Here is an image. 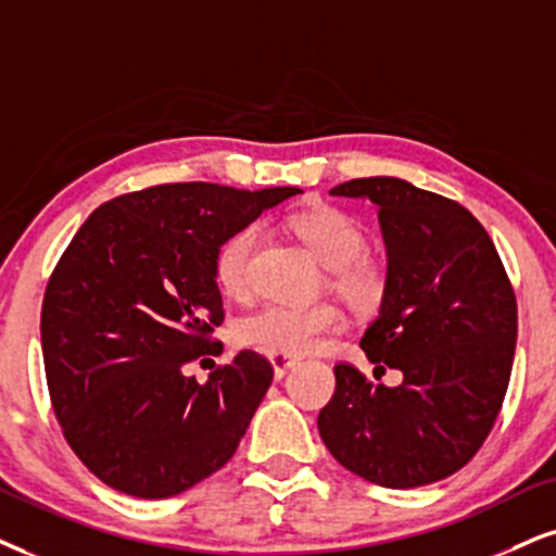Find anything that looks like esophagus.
<instances>
[{
    "label": "esophagus",
    "instance_id": "esophagus-1",
    "mask_svg": "<svg viewBox=\"0 0 556 556\" xmlns=\"http://www.w3.org/2000/svg\"><path fill=\"white\" fill-rule=\"evenodd\" d=\"M269 362L274 367V377L277 379H282L287 371L294 369L300 364L298 356H290V354H269Z\"/></svg>",
    "mask_w": 556,
    "mask_h": 556
}]
</instances>
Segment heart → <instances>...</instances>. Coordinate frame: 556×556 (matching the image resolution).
Segmentation results:
<instances>
[{"label":"heart","instance_id":"heart-1","mask_svg":"<svg viewBox=\"0 0 556 556\" xmlns=\"http://www.w3.org/2000/svg\"><path fill=\"white\" fill-rule=\"evenodd\" d=\"M290 230L311 249V254L330 269V285L359 311H375L388 290L384 264L364 251L367 233L354 217L339 207L315 205L290 217ZM258 241L256 226L230 233L215 251V282L228 298H245L251 287V256ZM341 313L333 302L290 305L271 302L249 315L238 328L245 346L266 354L300 356L318 349L328 333L341 328Z\"/></svg>","mask_w":556,"mask_h":556}]
</instances>
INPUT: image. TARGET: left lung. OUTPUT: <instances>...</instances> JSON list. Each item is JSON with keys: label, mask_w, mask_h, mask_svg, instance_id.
Returning <instances> with one entry per match:
<instances>
[{"label": "left lung", "mask_w": 556, "mask_h": 556, "mask_svg": "<svg viewBox=\"0 0 556 556\" xmlns=\"http://www.w3.org/2000/svg\"><path fill=\"white\" fill-rule=\"evenodd\" d=\"M330 194L377 205L388 290L362 349L377 369L403 371V384H371L339 364L320 439L367 482H439L472 459L501 413L518 333L508 274L459 202L397 177L351 179Z\"/></svg>", "instance_id": "8db88e82"}]
</instances>
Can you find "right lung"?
<instances>
[{"instance_id":"obj_1","label":"right lung","mask_w":556,"mask_h":556,"mask_svg":"<svg viewBox=\"0 0 556 556\" xmlns=\"http://www.w3.org/2000/svg\"><path fill=\"white\" fill-rule=\"evenodd\" d=\"M298 187L187 181L115 197L87 217L46 287L40 339L68 446L104 484L161 501L217 472L274 369L241 351L205 384L187 364L223 346L217 245Z\"/></svg>"}]
</instances>
